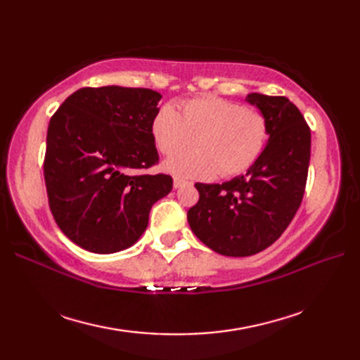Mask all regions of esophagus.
<instances>
[{"mask_svg":"<svg viewBox=\"0 0 360 360\" xmlns=\"http://www.w3.org/2000/svg\"><path fill=\"white\" fill-rule=\"evenodd\" d=\"M186 184H190V182H187V181H184V179H181V178H174V179H173V187H174V188H181L182 186H186Z\"/></svg>","mask_w":360,"mask_h":360,"instance_id":"obj_1","label":"esophagus"}]
</instances>
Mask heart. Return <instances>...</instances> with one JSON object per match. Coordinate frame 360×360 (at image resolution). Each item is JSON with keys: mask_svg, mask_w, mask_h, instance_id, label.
Listing matches in <instances>:
<instances>
[{"mask_svg": "<svg viewBox=\"0 0 360 360\" xmlns=\"http://www.w3.org/2000/svg\"><path fill=\"white\" fill-rule=\"evenodd\" d=\"M151 136L160 153L170 156L196 142L193 151L164 162L178 178L212 179L238 176L257 162L269 137L264 114L227 98L204 96L181 105L160 106L151 122Z\"/></svg>", "mask_w": 360, "mask_h": 360, "instance_id": "obj_1", "label": "heart"}]
</instances>
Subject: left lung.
<instances>
[{"mask_svg":"<svg viewBox=\"0 0 360 360\" xmlns=\"http://www.w3.org/2000/svg\"><path fill=\"white\" fill-rule=\"evenodd\" d=\"M246 102L264 114L269 139L244 176L201 184L187 212L190 229L226 257H249L269 248L300 207L311 158V129L289 98L250 93Z\"/></svg>","mask_w":360,"mask_h":360,"instance_id":"8db88e82","label":"left lung"}]
</instances>
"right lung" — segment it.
<instances>
[{"mask_svg": "<svg viewBox=\"0 0 360 360\" xmlns=\"http://www.w3.org/2000/svg\"><path fill=\"white\" fill-rule=\"evenodd\" d=\"M160 97L147 88H82L51 117L44 156L49 207L60 231L85 250L131 248L153 204L172 192V176L134 174L159 159L151 122Z\"/></svg>", "mask_w": 360, "mask_h": 360, "instance_id": "obj_1", "label": "right lung"}]
</instances>
